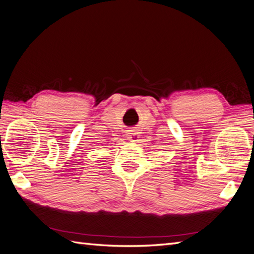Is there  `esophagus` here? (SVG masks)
<instances>
[{
	"label": "esophagus",
	"instance_id": "obj_1",
	"mask_svg": "<svg viewBox=\"0 0 254 254\" xmlns=\"http://www.w3.org/2000/svg\"><path fill=\"white\" fill-rule=\"evenodd\" d=\"M127 138L129 140V141H137V139L139 138V135L136 131H129L127 134Z\"/></svg>",
	"mask_w": 254,
	"mask_h": 254
}]
</instances>
